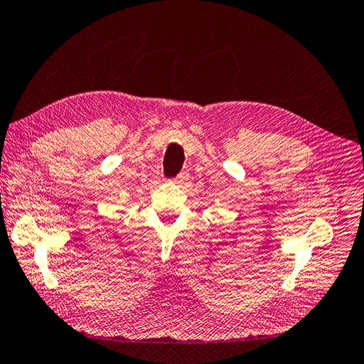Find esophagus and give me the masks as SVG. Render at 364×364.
Masks as SVG:
<instances>
[{
  "mask_svg": "<svg viewBox=\"0 0 364 364\" xmlns=\"http://www.w3.org/2000/svg\"><path fill=\"white\" fill-rule=\"evenodd\" d=\"M186 178H188V176H186V173H181L178 178H176L173 182L174 183H182V182H185L186 181Z\"/></svg>",
  "mask_w": 364,
  "mask_h": 364,
  "instance_id": "obj_1",
  "label": "esophagus"
}]
</instances>
